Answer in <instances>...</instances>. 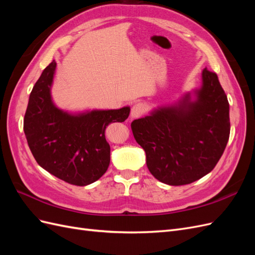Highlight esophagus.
I'll list each match as a JSON object with an SVG mask.
<instances>
[{
  "mask_svg": "<svg viewBox=\"0 0 255 255\" xmlns=\"http://www.w3.org/2000/svg\"><path fill=\"white\" fill-rule=\"evenodd\" d=\"M145 105L141 102H137L132 106V109H130V118L140 117V116H142L145 113Z\"/></svg>",
  "mask_w": 255,
  "mask_h": 255,
  "instance_id": "34e87169",
  "label": "esophagus"
}]
</instances>
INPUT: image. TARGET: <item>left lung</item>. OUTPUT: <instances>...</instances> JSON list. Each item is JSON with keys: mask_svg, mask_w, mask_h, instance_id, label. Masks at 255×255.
I'll return each instance as SVG.
<instances>
[{"mask_svg": "<svg viewBox=\"0 0 255 255\" xmlns=\"http://www.w3.org/2000/svg\"><path fill=\"white\" fill-rule=\"evenodd\" d=\"M196 100L159 107L130 128L145 152L146 166L159 182L172 186L201 179L217 165L230 136L229 102L215 72L202 71Z\"/></svg>", "mask_w": 255, "mask_h": 255, "instance_id": "obj_1", "label": "left lung"}]
</instances>
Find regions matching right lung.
<instances>
[{"label":"right lung","mask_w":255,"mask_h":255,"mask_svg":"<svg viewBox=\"0 0 255 255\" xmlns=\"http://www.w3.org/2000/svg\"><path fill=\"white\" fill-rule=\"evenodd\" d=\"M56 61L42 71L29 95L23 129L38 165L58 179L76 186L99 180L111 161L105 129L126 121L129 107L69 114L54 105L51 86Z\"/></svg>","instance_id":"right-lung-1"}]
</instances>
